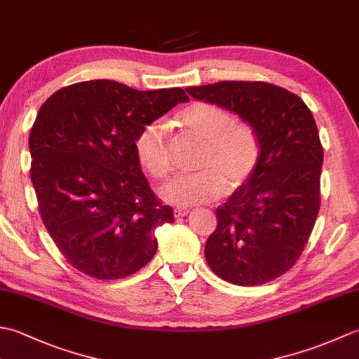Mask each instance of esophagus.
I'll return each instance as SVG.
<instances>
[{"instance_id": "obj_1", "label": "esophagus", "mask_w": 359, "mask_h": 359, "mask_svg": "<svg viewBox=\"0 0 359 359\" xmlns=\"http://www.w3.org/2000/svg\"><path fill=\"white\" fill-rule=\"evenodd\" d=\"M189 212V210L188 208H184V207H177V208H174V216L175 217H184V216H187Z\"/></svg>"}]
</instances>
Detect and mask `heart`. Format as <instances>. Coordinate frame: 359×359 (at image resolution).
<instances>
[{
	"label": "heart",
	"instance_id": "b5f03b06",
	"mask_svg": "<svg viewBox=\"0 0 359 359\" xmlns=\"http://www.w3.org/2000/svg\"><path fill=\"white\" fill-rule=\"evenodd\" d=\"M188 134L202 142L196 172L177 175L160 189V196L174 205H196L215 201L224 193L245 185L261 158V143L255 128L234 120L217 104L196 102L179 114ZM134 152L140 166L154 179H165L171 165L162 121L144 123L134 137Z\"/></svg>",
	"mask_w": 359,
	"mask_h": 359
}]
</instances>
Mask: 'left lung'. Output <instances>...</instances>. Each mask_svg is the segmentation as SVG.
I'll return each instance as SVG.
<instances>
[{"label": "left lung", "mask_w": 359, "mask_h": 359, "mask_svg": "<svg viewBox=\"0 0 359 359\" xmlns=\"http://www.w3.org/2000/svg\"><path fill=\"white\" fill-rule=\"evenodd\" d=\"M187 93L238 114L261 143L253 175L216 208L205 259L234 285L276 279L299 259L321 207L324 156L315 118L301 97L265 81H219Z\"/></svg>", "instance_id": "obj_1"}]
</instances>
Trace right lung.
<instances>
[{
	"mask_svg": "<svg viewBox=\"0 0 359 359\" xmlns=\"http://www.w3.org/2000/svg\"><path fill=\"white\" fill-rule=\"evenodd\" d=\"M189 98L182 88L137 90L114 80L53 93L30 129V180L44 226L74 269L121 279L157 251L156 228L174 222L134 152L137 131Z\"/></svg>",
	"mask_w": 359,
	"mask_h": 359,
	"instance_id": "right-lung-1",
	"label": "right lung"
}]
</instances>
